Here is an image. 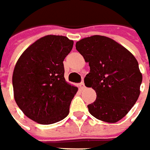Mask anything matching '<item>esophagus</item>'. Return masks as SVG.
<instances>
[{
	"label": "esophagus",
	"instance_id": "obj_1",
	"mask_svg": "<svg viewBox=\"0 0 150 150\" xmlns=\"http://www.w3.org/2000/svg\"><path fill=\"white\" fill-rule=\"evenodd\" d=\"M80 88L81 89V90H84V89L86 88V86H85V83H84L83 81H82L80 83Z\"/></svg>",
	"mask_w": 150,
	"mask_h": 150
}]
</instances>
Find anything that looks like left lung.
<instances>
[{"label":"left lung","mask_w":150,"mask_h":150,"mask_svg":"<svg viewBox=\"0 0 150 150\" xmlns=\"http://www.w3.org/2000/svg\"><path fill=\"white\" fill-rule=\"evenodd\" d=\"M76 49L89 63L84 81L97 94L87 107L99 120L116 123L128 114L137 101L142 74L137 59L114 39L93 35L76 43Z\"/></svg>","instance_id":"1"}]
</instances>
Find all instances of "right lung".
I'll list each match as a JSON object with an SVG mask.
<instances>
[{"label": "right lung", "instance_id": "1", "mask_svg": "<svg viewBox=\"0 0 150 150\" xmlns=\"http://www.w3.org/2000/svg\"><path fill=\"white\" fill-rule=\"evenodd\" d=\"M65 36L46 35L26 48L13 73V97L24 115L40 124L62 120L69 113L77 87L68 83L63 61L73 48Z\"/></svg>", "mask_w": 150, "mask_h": 150}]
</instances>
